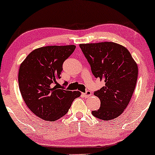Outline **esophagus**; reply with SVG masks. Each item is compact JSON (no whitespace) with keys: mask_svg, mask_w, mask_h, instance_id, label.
<instances>
[{"mask_svg":"<svg viewBox=\"0 0 155 155\" xmlns=\"http://www.w3.org/2000/svg\"><path fill=\"white\" fill-rule=\"evenodd\" d=\"M82 95L84 97H90V96H91L92 94L90 91H87L86 92H84V93H82Z\"/></svg>","mask_w":155,"mask_h":155,"instance_id":"34e87169","label":"esophagus"}]
</instances>
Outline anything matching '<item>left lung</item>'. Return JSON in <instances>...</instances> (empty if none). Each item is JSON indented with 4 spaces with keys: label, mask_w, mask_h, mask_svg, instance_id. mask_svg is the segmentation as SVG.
Listing matches in <instances>:
<instances>
[{
    "label": "left lung",
    "mask_w": 155,
    "mask_h": 155,
    "mask_svg": "<svg viewBox=\"0 0 155 155\" xmlns=\"http://www.w3.org/2000/svg\"><path fill=\"white\" fill-rule=\"evenodd\" d=\"M92 74L105 86L94 92L101 107L94 117L104 121L118 117L130 103L138 78V65L127 48L114 42L79 44Z\"/></svg>",
    "instance_id": "8db88e82"
}]
</instances>
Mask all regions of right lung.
I'll use <instances>...</instances> for the list:
<instances>
[{"label": "right lung", "mask_w": 155, "mask_h": 155, "mask_svg": "<svg viewBox=\"0 0 155 155\" xmlns=\"http://www.w3.org/2000/svg\"><path fill=\"white\" fill-rule=\"evenodd\" d=\"M75 48V45L38 48L20 64L18 81L21 95L28 108L42 120H59L68 111L74 99L81 95L79 91L54 86L60 79L63 62Z\"/></svg>", "instance_id": "obj_1"}]
</instances>
